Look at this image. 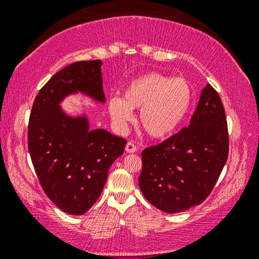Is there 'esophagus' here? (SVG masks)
I'll list each match as a JSON object with an SVG mask.
<instances>
[{
	"label": "esophagus",
	"instance_id": "34e87169",
	"mask_svg": "<svg viewBox=\"0 0 259 259\" xmlns=\"http://www.w3.org/2000/svg\"><path fill=\"white\" fill-rule=\"evenodd\" d=\"M126 152H128V153H134V152H137V146L132 143V141H128V143H127Z\"/></svg>",
	"mask_w": 259,
	"mask_h": 259
}]
</instances>
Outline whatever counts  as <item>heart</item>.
<instances>
[{"label": "heart", "instance_id": "1", "mask_svg": "<svg viewBox=\"0 0 259 259\" xmlns=\"http://www.w3.org/2000/svg\"><path fill=\"white\" fill-rule=\"evenodd\" d=\"M192 102V88L185 79L150 73L131 81L122 99L108 101V113L119 128L133 119L132 109H140L139 121L145 132L154 139L173 134L185 119Z\"/></svg>", "mask_w": 259, "mask_h": 259}]
</instances>
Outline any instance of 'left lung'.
<instances>
[{"label":"left lung","mask_w":259,"mask_h":259,"mask_svg":"<svg viewBox=\"0 0 259 259\" xmlns=\"http://www.w3.org/2000/svg\"><path fill=\"white\" fill-rule=\"evenodd\" d=\"M228 155L224 107L214 88L206 84L190 125L143 151L141 192L166 213L189 210L203 203L213 190Z\"/></svg>","instance_id":"1"}]
</instances>
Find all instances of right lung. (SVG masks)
<instances>
[{"mask_svg":"<svg viewBox=\"0 0 259 259\" xmlns=\"http://www.w3.org/2000/svg\"><path fill=\"white\" fill-rule=\"evenodd\" d=\"M101 66L100 60H93L65 67L41 88L30 112L28 148L35 172L49 199L73 215L93 206L109 166L127 144L102 128L92 130L86 113L70 115L61 107L75 94L105 104Z\"/></svg>","mask_w":259,"mask_h":259,"instance_id":"1","label":"right lung"}]
</instances>
